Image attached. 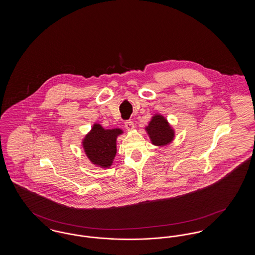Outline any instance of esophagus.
Instances as JSON below:
<instances>
[{"mask_svg": "<svg viewBox=\"0 0 255 255\" xmlns=\"http://www.w3.org/2000/svg\"><path fill=\"white\" fill-rule=\"evenodd\" d=\"M124 124H125V128H126L128 131H132V130H133L134 126H133V123L132 121H126V122H124Z\"/></svg>", "mask_w": 255, "mask_h": 255, "instance_id": "obj_1", "label": "esophagus"}]
</instances>
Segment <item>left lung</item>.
<instances>
[{"label":"left lung","mask_w":255,"mask_h":255,"mask_svg":"<svg viewBox=\"0 0 255 255\" xmlns=\"http://www.w3.org/2000/svg\"><path fill=\"white\" fill-rule=\"evenodd\" d=\"M145 130L154 145H168L175 136V132L167 120L160 115H155L152 118Z\"/></svg>","instance_id":"obj_1"}]
</instances>
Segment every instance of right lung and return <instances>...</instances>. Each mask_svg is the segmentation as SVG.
<instances>
[{"mask_svg": "<svg viewBox=\"0 0 255 255\" xmlns=\"http://www.w3.org/2000/svg\"><path fill=\"white\" fill-rule=\"evenodd\" d=\"M122 133V129H104L95 123L82 141L88 158L97 166L109 168L117 154V137Z\"/></svg>", "mask_w": 255, "mask_h": 255, "instance_id": "right-lung-1", "label": "right lung"}]
</instances>
